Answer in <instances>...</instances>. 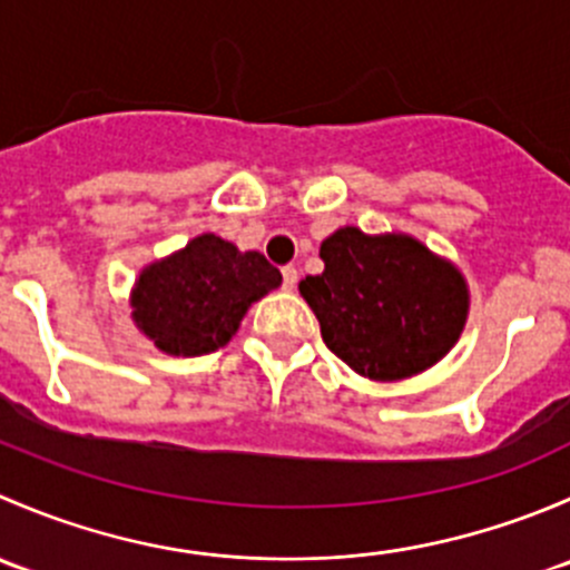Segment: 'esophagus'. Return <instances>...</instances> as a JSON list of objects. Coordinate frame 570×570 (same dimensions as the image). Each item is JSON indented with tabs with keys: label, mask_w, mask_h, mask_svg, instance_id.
I'll return each instance as SVG.
<instances>
[{
	"label": "esophagus",
	"mask_w": 570,
	"mask_h": 570,
	"mask_svg": "<svg viewBox=\"0 0 570 570\" xmlns=\"http://www.w3.org/2000/svg\"><path fill=\"white\" fill-rule=\"evenodd\" d=\"M281 275H284V289H295V284H297V269L289 264V267L281 269Z\"/></svg>",
	"instance_id": "obj_1"
}]
</instances>
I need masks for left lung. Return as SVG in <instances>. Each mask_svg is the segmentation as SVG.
<instances>
[{
  "mask_svg": "<svg viewBox=\"0 0 570 570\" xmlns=\"http://www.w3.org/2000/svg\"><path fill=\"white\" fill-rule=\"evenodd\" d=\"M325 269L301 281L322 342L370 381H402L439 364L469 317L461 269L407 234L344 226L320 245Z\"/></svg>",
  "mask_w": 570,
  "mask_h": 570,
  "instance_id": "left-lung-1",
  "label": "left lung"
}]
</instances>
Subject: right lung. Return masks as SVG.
Here are the masks:
<instances>
[{
	"instance_id": "right-lung-1",
	"label": "right lung",
	"mask_w": 570,
	"mask_h": 570,
	"mask_svg": "<svg viewBox=\"0 0 570 570\" xmlns=\"http://www.w3.org/2000/svg\"><path fill=\"white\" fill-rule=\"evenodd\" d=\"M281 286L258 250L200 234L148 264L131 289V320L163 353L195 358L226 347L250 303Z\"/></svg>"
}]
</instances>
